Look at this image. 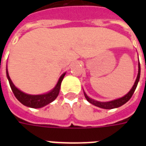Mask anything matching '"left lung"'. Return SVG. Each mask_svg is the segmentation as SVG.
Returning a JSON list of instances; mask_svg holds the SVG:
<instances>
[{"label": "left lung", "mask_w": 146, "mask_h": 146, "mask_svg": "<svg viewBox=\"0 0 146 146\" xmlns=\"http://www.w3.org/2000/svg\"><path fill=\"white\" fill-rule=\"evenodd\" d=\"M140 73H141V68H140V63H139V60H138V76H137V78L135 80V82L134 84V85L131 88V89L129 91V92L127 94H126L124 96H123L121 98H117V99H115V100H112V101L109 102H98L96 101V100H94L92 99L90 97H88L85 92H84V96H85V98L88 100V101L92 103V105H94L97 107L102 108V109H106V110H112V109H115V108H118L119 106H121L123 104H125L126 102L130 100V98H131V96L134 94L135 89L137 88V85H138V83L139 81V79H140Z\"/></svg>", "instance_id": "obj_1"}]
</instances>
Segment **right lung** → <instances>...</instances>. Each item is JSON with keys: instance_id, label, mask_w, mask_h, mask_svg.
Returning a JSON list of instances; mask_svg holds the SVG:
<instances>
[{"instance_id": "1", "label": "right lung", "mask_w": 146, "mask_h": 146, "mask_svg": "<svg viewBox=\"0 0 146 146\" xmlns=\"http://www.w3.org/2000/svg\"><path fill=\"white\" fill-rule=\"evenodd\" d=\"M6 74H7V78L9 81L10 87L12 90V92L14 93L15 98H17L22 104L26 106L27 107L38 109V108L44 107L49 103H51L57 98L58 95L59 94V91H60L61 83L66 75V73L62 74V76L59 77V79L58 80L57 84L54 88L51 90L49 92L42 94V95H29L27 93H24L23 92L20 91L14 85V84L12 83L10 76L8 75V69H6Z\"/></svg>"}]
</instances>
